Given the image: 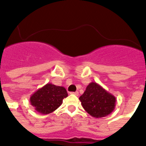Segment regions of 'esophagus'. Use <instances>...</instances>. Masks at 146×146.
I'll return each mask as SVG.
<instances>
[{"mask_svg": "<svg viewBox=\"0 0 146 146\" xmlns=\"http://www.w3.org/2000/svg\"><path fill=\"white\" fill-rule=\"evenodd\" d=\"M71 95H75V96H79V92H70Z\"/></svg>", "mask_w": 146, "mask_h": 146, "instance_id": "1", "label": "esophagus"}]
</instances>
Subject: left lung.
<instances>
[{"label": "left lung", "instance_id": "8db88e82", "mask_svg": "<svg viewBox=\"0 0 146 146\" xmlns=\"http://www.w3.org/2000/svg\"><path fill=\"white\" fill-rule=\"evenodd\" d=\"M79 99L87 113L100 118L112 113L115 108L116 98L96 82H90Z\"/></svg>", "mask_w": 146, "mask_h": 146}]
</instances>
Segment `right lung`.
I'll return each mask as SVG.
<instances>
[{"instance_id":"1","label":"right lung","mask_w":146,"mask_h":146,"mask_svg":"<svg viewBox=\"0 0 146 146\" xmlns=\"http://www.w3.org/2000/svg\"><path fill=\"white\" fill-rule=\"evenodd\" d=\"M67 96L68 94L64 87L47 83L35 92L29 100L37 112L48 114L58 108L63 103V99Z\"/></svg>"}]
</instances>
